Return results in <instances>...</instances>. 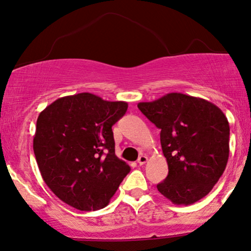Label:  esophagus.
<instances>
[{"label": "esophagus", "instance_id": "obj_1", "mask_svg": "<svg viewBox=\"0 0 251 251\" xmlns=\"http://www.w3.org/2000/svg\"><path fill=\"white\" fill-rule=\"evenodd\" d=\"M147 161H148V157H146V156H140L139 159H137V164H139L140 166H142V165L146 164Z\"/></svg>", "mask_w": 251, "mask_h": 251}]
</instances>
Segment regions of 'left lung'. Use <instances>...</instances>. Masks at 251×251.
<instances>
[{
	"label": "left lung",
	"instance_id": "obj_1",
	"mask_svg": "<svg viewBox=\"0 0 251 251\" xmlns=\"http://www.w3.org/2000/svg\"><path fill=\"white\" fill-rule=\"evenodd\" d=\"M137 108L160 129L168 175L158 191L175 204L195 203L211 191L225 171L230 125L217 105L182 93H168Z\"/></svg>",
	"mask_w": 251,
	"mask_h": 251
}]
</instances>
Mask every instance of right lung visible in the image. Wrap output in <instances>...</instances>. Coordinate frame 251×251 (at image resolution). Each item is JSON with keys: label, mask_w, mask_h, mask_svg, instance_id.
Segmentation results:
<instances>
[{"label": "right lung", "mask_w": 251, "mask_h": 251, "mask_svg": "<svg viewBox=\"0 0 251 251\" xmlns=\"http://www.w3.org/2000/svg\"><path fill=\"white\" fill-rule=\"evenodd\" d=\"M127 102L92 93L60 98L38 116L34 153L44 182L79 210L104 208L130 167L115 154L112 125Z\"/></svg>", "instance_id": "add662e5"}]
</instances>
